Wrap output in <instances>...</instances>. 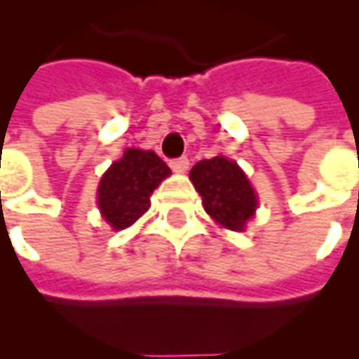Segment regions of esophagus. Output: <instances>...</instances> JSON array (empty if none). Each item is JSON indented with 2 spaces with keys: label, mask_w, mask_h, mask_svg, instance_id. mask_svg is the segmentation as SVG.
I'll return each mask as SVG.
<instances>
[{
  "label": "esophagus",
  "mask_w": 359,
  "mask_h": 359,
  "mask_svg": "<svg viewBox=\"0 0 359 359\" xmlns=\"http://www.w3.org/2000/svg\"><path fill=\"white\" fill-rule=\"evenodd\" d=\"M169 165H171V169L177 171V173H184L186 169H188V165H190V160L186 156L175 158V160H169Z\"/></svg>",
  "instance_id": "1"
}]
</instances>
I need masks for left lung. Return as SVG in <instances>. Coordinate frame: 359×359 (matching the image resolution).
<instances>
[{"instance_id":"left-lung-1","label":"left lung","mask_w":359,"mask_h":359,"mask_svg":"<svg viewBox=\"0 0 359 359\" xmlns=\"http://www.w3.org/2000/svg\"><path fill=\"white\" fill-rule=\"evenodd\" d=\"M190 179L203 197L205 210L227 229L242 231L255 214V191L233 160L224 156L201 160L191 168Z\"/></svg>"}]
</instances>
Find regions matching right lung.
<instances>
[{"label":"right lung","mask_w":359,"mask_h":359,"mask_svg":"<svg viewBox=\"0 0 359 359\" xmlns=\"http://www.w3.org/2000/svg\"><path fill=\"white\" fill-rule=\"evenodd\" d=\"M171 169L156 152L126 149L119 162L104 173L98 186V208L114 229H124L147 212L149 197Z\"/></svg>","instance_id":"obj_1"}]
</instances>
